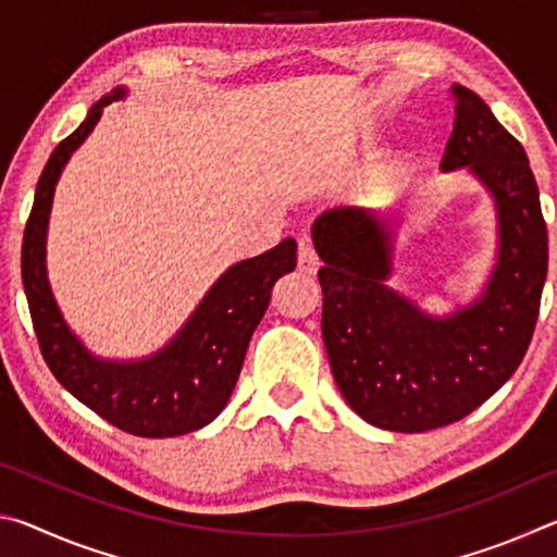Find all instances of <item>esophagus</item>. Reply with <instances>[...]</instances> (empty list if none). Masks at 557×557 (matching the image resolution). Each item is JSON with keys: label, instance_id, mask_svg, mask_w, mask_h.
Listing matches in <instances>:
<instances>
[{"label": "esophagus", "instance_id": "34e87169", "mask_svg": "<svg viewBox=\"0 0 557 557\" xmlns=\"http://www.w3.org/2000/svg\"><path fill=\"white\" fill-rule=\"evenodd\" d=\"M297 268L299 272H307V275H314L319 270V256L314 250V245L309 240H299L297 245Z\"/></svg>", "mask_w": 557, "mask_h": 557}]
</instances>
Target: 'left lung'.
<instances>
[{
	"instance_id": "8db88e82",
	"label": "left lung",
	"mask_w": 557,
	"mask_h": 557,
	"mask_svg": "<svg viewBox=\"0 0 557 557\" xmlns=\"http://www.w3.org/2000/svg\"><path fill=\"white\" fill-rule=\"evenodd\" d=\"M455 129L442 169L469 166L494 194L498 265L484 297L430 319L385 285L393 219L338 206L312 238L324 268L322 336L338 391L356 414L393 432H428L467 418L521 366L541 312L548 228L528 157L474 90L451 86Z\"/></svg>"
}]
</instances>
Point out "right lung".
Segmentation results:
<instances>
[{
	"label": "right lung",
	"instance_id": "1",
	"mask_svg": "<svg viewBox=\"0 0 557 557\" xmlns=\"http://www.w3.org/2000/svg\"><path fill=\"white\" fill-rule=\"evenodd\" d=\"M90 108L81 127L53 149L46 162L22 243V280L46 366L65 391L110 425L137 437H176L219 414L238 381L250 336L270 305L275 282L295 270L297 245L285 238L258 258L233 265L215 282L196 314L172 344L139 363H108L92 358L65 329L44 270V240L53 186L73 149L90 135L108 102Z\"/></svg>",
	"mask_w": 557,
	"mask_h": 557
}]
</instances>
